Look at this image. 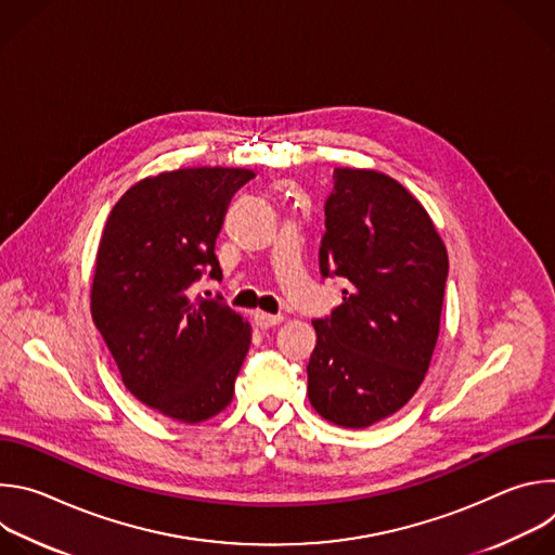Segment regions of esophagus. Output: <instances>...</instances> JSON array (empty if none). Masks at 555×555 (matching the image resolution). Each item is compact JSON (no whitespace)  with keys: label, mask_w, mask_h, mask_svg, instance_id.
Masks as SVG:
<instances>
[{"label":"esophagus","mask_w":555,"mask_h":555,"mask_svg":"<svg viewBox=\"0 0 555 555\" xmlns=\"http://www.w3.org/2000/svg\"><path fill=\"white\" fill-rule=\"evenodd\" d=\"M255 323L263 330L274 327L279 323H283V315L281 313H266V311H255Z\"/></svg>","instance_id":"esophagus-1"}]
</instances>
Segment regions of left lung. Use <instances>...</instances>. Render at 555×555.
I'll list each match as a JSON object with an SVG mask.
<instances>
[{
	"instance_id": "8db88e82",
	"label": "left lung",
	"mask_w": 555,
	"mask_h": 555,
	"mask_svg": "<svg viewBox=\"0 0 555 555\" xmlns=\"http://www.w3.org/2000/svg\"><path fill=\"white\" fill-rule=\"evenodd\" d=\"M321 274L347 281L343 302L315 319L307 364L313 411L366 428L417 392L439 336L448 253L426 208L371 169H336L325 202Z\"/></svg>"
}]
</instances>
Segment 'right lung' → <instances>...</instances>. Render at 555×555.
I'll use <instances>...</instances> for the list:
<instances>
[{"instance_id":"1","label":"right lung","mask_w":555,"mask_h":555,"mask_svg":"<svg viewBox=\"0 0 555 555\" xmlns=\"http://www.w3.org/2000/svg\"><path fill=\"white\" fill-rule=\"evenodd\" d=\"M248 169H178L133 184L112 208L92 281V319L135 400L182 424L221 413L250 349V325L221 300L215 240Z\"/></svg>"}]
</instances>
